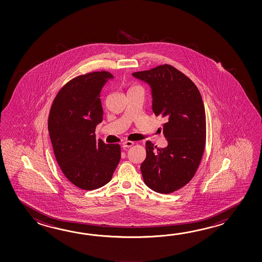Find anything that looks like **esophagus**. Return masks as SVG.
Instances as JSON below:
<instances>
[{"label": "esophagus", "mask_w": 262, "mask_h": 262, "mask_svg": "<svg viewBox=\"0 0 262 262\" xmlns=\"http://www.w3.org/2000/svg\"><path fill=\"white\" fill-rule=\"evenodd\" d=\"M135 144L134 142L132 141H124L123 143V149H126V148H130V147H132L133 145Z\"/></svg>", "instance_id": "obj_1"}]
</instances>
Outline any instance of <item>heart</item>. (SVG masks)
I'll return each instance as SVG.
<instances>
[{"mask_svg":"<svg viewBox=\"0 0 262 262\" xmlns=\"http://www.w3.org/2000/svg\"><path fill=\"white\" fill-rule=\"evenodd\" d=\"M134 88H137V87H134ZM134 88H133V89H134Z\"/></svg>","mask_w":262,"mask_h":262,"instance_id":"heart-1","label":"heart"}]
</instances>
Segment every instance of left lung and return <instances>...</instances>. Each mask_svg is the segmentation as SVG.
Wrapping results in <instances>:
<instances>
[{
  "instance_id": "1",
  "label": "left lung",
  "mask_w": 262,
  "mask_h": 262,
  "mask_svg": "<svg viewBox=\"0 0 262 262\" xmlns=\"http://www.w3.org/2000/svg\"><path fill=\"white\" fill-rule=\"evenodd\" d=\"M150 86L151 110L166 118L165 148L146 142V158L140 166L145 184L161 194L182 188L194 177L205 148L206 117L201 93L176 68L164 64L132 73Z\"/></svg>"
}]
</instances>
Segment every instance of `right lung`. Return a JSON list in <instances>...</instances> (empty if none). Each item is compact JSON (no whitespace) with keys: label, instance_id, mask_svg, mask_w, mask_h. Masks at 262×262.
Segmentation results:
<instances>
[{"label":"right lung","instance_id":"right-lung-1","mask_svg":"<svg viewBox=\"0 0 262 262\" xmlns=\"http://www.w3.org/2000/svg\"><path fill=\"white\" fill-rule=\"evenodd\" d=\"M112 78L106 71L77 77L61 88L50 108L48 126L56 160L81 189L107 184L121 159L120 145L95 139V127L103 120L101 91Z\"/></svg>","mask_w":262,"mask_h":262}]
</instances>
